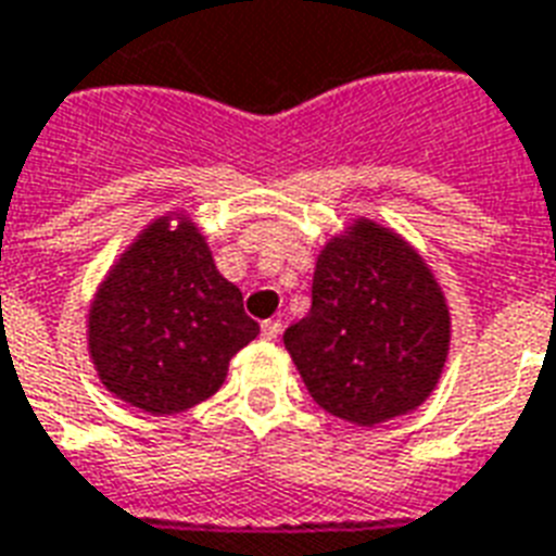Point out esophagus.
Segmentation results:
<instances>
[{"label":"esophagus","instance_id":"esophagus-1","mask_svg":"<svg viewBox=\"0 0 556 556\" xmlns=\"http://www.w3.org/2000/svg\"><path fill=\"white\" fill-rule=\"evenodd\" d=\"M279 334H282V320H265L262 324V338L265 341H277Z\"/></svg>","mask_w":556,"mask_h":556}]
</instances>
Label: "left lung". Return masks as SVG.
Listing matches in <instances>:
<instances>
[{
    "instance_id": "1",
    "label": "left lung",
    "mask_w": 556,
    "mask_h": 556,
    "mask_svg": "<svg viewBox=\"0 0 556 556\" xmlns=\"http://www.w3.org/2000/svg\"><path fill=\"white\" fill-rule=\"evenodd\" d=\"M448 338L446 296L426 260L370 218L326 241L312 308L282 334L312 400L353 426H379L429 400Z\"/></svg>"
}]
</instances>
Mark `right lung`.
Instances as JSON below:
<instances>
[{
	"label": "right lung",
	"mask_w": 556,
	"mask_h": 556,
	"mask_svg": "<svg viewBox=\"0 0 556 556\" xmlns=\"http://www.w3.org/2000/svg\"><path fill=\"white\" fill-rule=\"evenodd\" d=\"M256 334L241 291L218 274L206 239L180 212L154 218L118 256L87 320L101 384L154 417L210 400Z\"/></svg>",
	"instance_id": "right-lung-1"
}]
</instances>
